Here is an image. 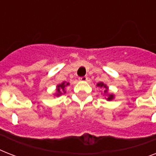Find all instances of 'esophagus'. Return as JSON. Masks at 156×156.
<instances>
[{"instance_id":"34e87169","label":"esophagus","mask_w":156,"mask_h":156,"mask_svg":"<svg viewBox=\"0 0 156 156\" xmlns=\"http://www.w3.org/2000/svg\"><path fill=\"white\" fill-rule=\"evenodd\" d=\"M78 80L80 82H87L88 80V78L87 76H83V77H81V78H78Z\"/></svg>"}]
</instances>
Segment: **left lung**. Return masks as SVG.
Returning <instances> with one entry per match:
<instances>
[{"mask_svg":"<svg viewBox=\"0 0 156 156\" xmlns=\"http://www.w3.org/2000/svg\"><path fill=\"white\" fill-rule=\"evenodd\" d=\"M98 87L100 88H103L104 89V91H103V95L105 96V99H106L108 101H111L115 98V95L112 93H109V90H108V87L106 85V84H104V83L102 82H100V83H98L97 85H96Z\"/></svg>","mask_w":156,"mask_h":156,"instance_id":"left-lung-1","label":"left lung"}]
</instances>
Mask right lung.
<instances>
[{
  "label": "right lung",
  "instance_id": "add662e5",
  "mask_svg": "<svg viewBox=\"0 0 156 156\" xmlns=\"http://www.w3.org/2000/svg\"><path fill=\"white\" fill-rule=\"evenodd\" d=\"M69 85V83H67V82H63V83L58 84V85L56 86V92L54 93V96L59 97V96H61V95L66 94V87Z\"/></svg>",
  "mask_w": 156,
  "mask_h": 156
}]
</instances>
